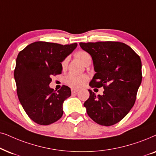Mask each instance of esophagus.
I'll use <instances>...</instances> for the list:
<instances>
[{"label": "esophagus", "mask_w": 156, "mask_h": 156, "mask_svg": "<svg viewBox=\"0 0 156 156\" xmlns=\"http://www.w3.org/2000/svg\"><path fill=\"white\" fill-rule=\"evenodd\" d=\"M71 92L72 93H76L77 92H78V90L76 88H71Z\"/></svg>", "instance_id": "obj_1"}]
</instances>
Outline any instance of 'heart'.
Instances as JSON below:
<instances>
[{
	"mask_svg": "<svg viewBox=\"0 0 156 156\" xmlns=\"http://www.w3.org/2000/svg\"><path fill=\"white\" fill-rule=\"evenodd\" d=\"M76 55L77 58L83 64H85L88 60L90 59V55L84 51H78L76 54ZM68 58H66L62 62V68H66L68 65ZM88 77L86 75H76L74 73H69L64 78V81L70 87H73V88H80L88 81Z\"/></svg>",
	"mask_w": 156,
	"mask_h": 156,
	"instance_id": "heart-1",
	"label": "heart"
}]
</instances>
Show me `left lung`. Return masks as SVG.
Returning a JSON list of instances; mask_svg holds the SVG:
<instances>
[{"label": "left lung", "instance_id": "obj_1", "mask_svg": "<svg viewBox=\"0 0 156 156\" xmlns=\"http://www.w3.org/2000/svg\"><path fill=\"white\" fill-rule=\"evenodd\" d=\"M91 55L96 73L91 88L103 87V95L91 90L84 103L88 115L95 123L110 126L118 123L133 106L142 81V64L139 55L123 43L105 41L80 43Z\"/></svg>", "mask_w": 156, "mask_h": 156}]
</instances>
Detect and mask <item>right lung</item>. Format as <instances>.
<instances>
[{"label": "right lung", "mask_w": 156, "mask_h": 156, "mask_svg": "<svg viewBox=\"0 0 156 156\" xmlns=\"http://www.w3.org/2000/svg\"><path fill=\"white\" fill-rule=\"evenodd\" d=\"M77 45L38 41L18 53L14 70L17 94L24 111L35 123L50 125L63 115V102L71 95L70 88L63 86L55 92L49 84L53 75L61 73V63Z\"/></svg>", "instance_id": "add662e5"}]
</instances>
